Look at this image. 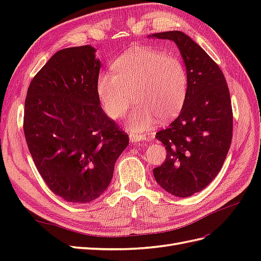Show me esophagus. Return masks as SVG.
Masks as SVG:
<instances>
[{
  "instance_id": "esophagus-1",
  "label": "esophagus",
  "mask_w": 261,
  "mask_h": 261,
  "mask_svg": "<svg viewBox=\"0 0 261 261\" xmlns=\"http://www.w3.org/2000/svg\"><path fill=\"white\" fill-rule=\"evenodd\" d=\"M129 139L133 143H137V141H141V140H147L148 137L145 135V134H135L132 133L129 134Z\"/></svg>"
}]
</instances>
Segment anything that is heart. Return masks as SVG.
Listing matches in <instances>:
<instances>
[{
    "label": "heart",
    "mask_w": 261,
    "mask_h": 261,
    "mask_svg": "<svg viewBox=\"0 0 261 261\" xmlns=\"http://www.w3.org/2000/svg\"><path fill=\"white\" fill-rule=\"evenodd\" d=\"M112 72L99 75V98L113 120L123 117L135 98L138 105L127 118L133 133L150 128L156 117L170 121L184 108L188 74L176 55L139 46L121 55L113 63Z\"/></svg>",
    "instance_id": "obj_1"
}]
</instances>
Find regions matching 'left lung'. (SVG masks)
<instances>
[{
	"label": "left lung",
	"mask_w": 261,
	"mask_h": 261,
	"mask_svg": "<svg viewBox=\"0 0 261 261\" xmlns=\"http://www.w3.org/2000/svg\"><path fill=\"white\" fill-rule=\"evenodd\" d=\"M149 37L174 41L188 74L184 108L167 128L155 134L167 158L153 169L164 191L184 198L208 186L224 163L233 135L230 91L217 63L187 35L175 30Z\"/></svg>",
	"instance_id": "1"
}]
</instances>
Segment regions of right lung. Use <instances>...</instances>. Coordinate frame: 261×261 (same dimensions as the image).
<instances>
[{
	"label": "right lung",
	"instance_id": "add662e5",
	"mask_svg": "<svg viewBox=\"0 0 261 261\" xmlns=\"http://www.w3.org/2000/svg\"><path fill=\"white\" fill-rule=\"evenodd\" d=\"M90 45L60 50L33 78L23 133L38 172L69 202L105 193L128 135L100 107V61Z\"/></svg>",
	"mask_w": 261,
	"mask_h": 261
}]
</instances>
